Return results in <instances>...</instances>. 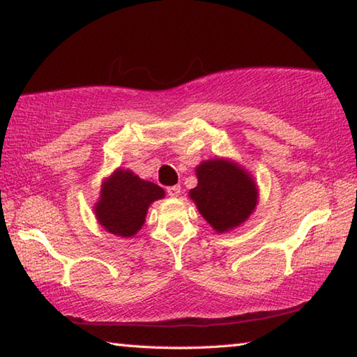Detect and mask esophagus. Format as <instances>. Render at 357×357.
Here are the masks:
<instances>
[{
  "label": "esophagus",
  "instance_id": "obj_1",
  "mask_svg": "<svg viewBox=\"0 0 357 357\" xmlns=\"http://www.w3.org/2000/svg\"><path fill=\"white\" fill-rule=\"evenodd\" d=\"M180 185H174V186H169L167 188V195L171 197H178L180 196Z\"/></svg>",
  "mask_w": 357,
  "mask_h": 357
}]
</instances>
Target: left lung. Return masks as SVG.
<instances>
[{"label":"left lung","mask_w":357,"mask_h":357,"mask_svg":"<svg viewBox=\"0 0 357 357\" xmlns=\"http://www.w3.org/2000/svg\"><path fill=\"white\" fill-rule=\"evenodd\" d=\"M196 177L197 185L190 190V199L215 232L226 234L242 226L258 206V185L236 161L210 158L196 166Z\"/></svg>","instance_id":"8db88e82"}]
</instances>
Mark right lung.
<instances>
[{
    "label": "right lung",
    "mask_w": 357,
    "mask_h": 357,
    "mask_svg": "<svg viewBox=\"0 0 357 357\" xmlns=\"http://www.w3.org/2000/svg\"><path fill=\"white\" fill-rule=\"evenodd\" d=\"M165 197V190L142 180L130 169L116 167L102 180L95 204L98 223L119 237H132L145 223L149 207Z\"/></svg>",
    "instance_id": "right-lung-1"
}]
</instances>
